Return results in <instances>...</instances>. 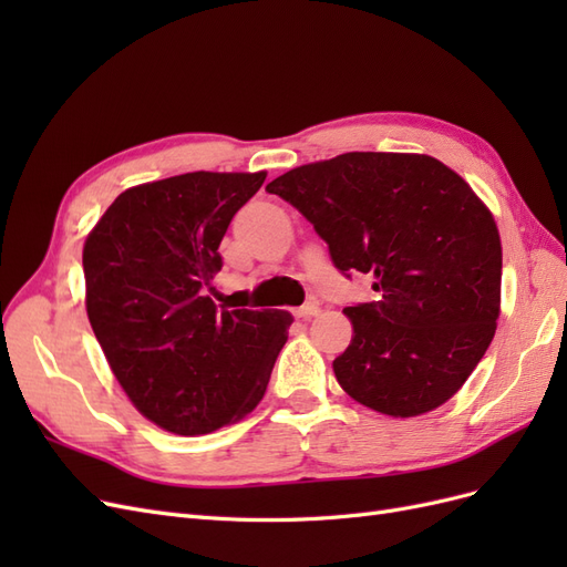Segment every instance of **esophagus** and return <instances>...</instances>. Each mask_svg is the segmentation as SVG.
Wrapping results in <instances>:
<instances>
[{"label": "esophagus", "mask_w": 567, "mask_h": 567, "mask_svg": "<svg viewBox=\"0 0 567 567\" xmlns=\"http://www.w3.org/2000/svg\"><path fill=\"white\" fill-rule=\"evenodd\" d=\"M319 315V305L317 302H305L298 310H293V317L298 319H312Z\"/></svg>", "instance_id": "obj_1"}]
</instances>
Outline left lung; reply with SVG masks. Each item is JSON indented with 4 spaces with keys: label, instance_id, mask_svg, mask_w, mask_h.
Returning a JSON list of instances; mask_svg holds the SVG:
<instances>
[{
    "label": "left lung",
    "instance_id": "obj_1",
    "mask_svg": "<svg viewBox=\"0 0 567 567\" xmlns=\"http://www.w3.org/2000/svg\"><path fill=\"white\" fill-rule=\"evenodd\" d=\"M310 221L340 274L379 296L346 307L333 359L352 400L394 419L447 402L487 352L499 319L502 241L454 169L419 153L352 151L267 184Z\"/></svg>",
    "mask_w": 567,
    "mask_h": 567
}]
</instances>
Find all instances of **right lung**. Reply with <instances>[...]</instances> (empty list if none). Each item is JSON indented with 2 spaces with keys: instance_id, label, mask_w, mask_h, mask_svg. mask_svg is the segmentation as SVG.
I'll return each mask as SVG.
<instances>
[{
  "instance_id": "right-lung-1",
  "label": "right lung",
  "mask_w": 567,
  "mask_h": 567,
  "mask_svg": "<svg viewBox=\"0 0 567 567\" xmlns=\"http://www.w3.org/2000/svg\"><path fill=\"white\" fill-rule=\"evenodd\" d=\"M265 173H186L120 194L84 241L87 317L132 404L177 435L241 421L286 346L284 310L217 312L229 221Z\"/></svg>"
}]
</instances>
